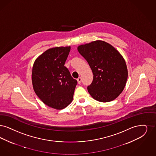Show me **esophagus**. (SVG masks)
Here are the masks:
<instances>
[{"label":"esophagus","instance_id":"esophagus-1","mask_svg":"<svg viewBox=\"0 0 156 156\" xmlns=\"http://www.w3.org/2000/svg\"><path fill=\"white\" fill-rule=\"evenodd\" d=\"M77 82H78L79 84H80L81 83V80H82L81 77H79V78L77 79Z\"/></svg>","mask_w":156,"mask_h":156}]
</instances>
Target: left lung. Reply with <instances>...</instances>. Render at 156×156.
<instances>
[{
  "label": "left lung",
  "mask_w": 156,
  "mask_h": 156,
  "mask_svg": "<svg viewBox=\"0 0 156 156\" xmlns=\"http://www.w3.org/2000/svg\"><path fill=\"white\" fill-rule=\"evenodd\" d=\"M87 61L93 80L87 87L88 93L97 101L107 102L122 93L128 79L125 61L119 52L104 41H93L77 48Z\"/></svg>",
  "instance_id": "1"
}]
</instances>
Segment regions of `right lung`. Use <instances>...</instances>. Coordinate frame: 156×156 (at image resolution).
<instances>
[{
	"label": "right lung",
	"instance_id": "add662e5",
	"mask_svg": "<svg viewBox=\"0 0 156 156\" xmlns=\"http://www.w3.org/2000/svg\"><path fill=\"white\" fill-rule=\"evenodd\" d=\"M70 47L48 49L35 61L32 72L34 91L53 108H65L72 101L77 81L64 65Z\"/></svg>",
	"mask_w": 156,
	"mask_h": 156
}]
</instances>
